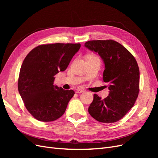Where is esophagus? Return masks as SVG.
Instances as JSON below:
<instances>
[{
  "mask_svg": "<svg viewBox=\"0 0 158 158\" xmlns=\"http://www.w3.org/2000/svg\"><path fill=\"white\" fill-rule=\"evenodd\" d=\"M85 92V90L84 89H76V93H77V94H81V93H82V92Z\"/></svg>",
  "mask_w": 158,
  "mask_h": 158,
  "instance_id": "34e87169",
  "label": "esophagus"
}]
</instances>
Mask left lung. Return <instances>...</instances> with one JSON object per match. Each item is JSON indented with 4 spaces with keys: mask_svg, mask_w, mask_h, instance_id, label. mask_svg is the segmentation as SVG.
Returning a JSON list of instances; mask_svg holds the SVG:
<instances>
[{
    "mask_svg": "<svg viewBox=\"0 0 158 158\" xmlns=\"http://www.w3.org/2000/svg\"><path fill=\"white\" fill-rule=\"evenodd\" d=\"M85 47L103 60V80L109 84V89L103 99L94 95L88 112L99 122L115 123L128 112L138 98L140 71L137 62L125 47L111 40L89 41Z\"/></svg>",
    "mask_w": 158,
    "mask_h": 158,
    "instance_id": "8db88e82",
    "label": "left lung"
}]
</instances>
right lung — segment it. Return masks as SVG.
<instances>
[{
    "instance_id": "obj_1",
    "label": "right lung",
    "mask_w": 158,
    "mask_h": 158,
    "mask_svg": "<svg viewBox=\"0 0 158 158\" xmlns=\"http://www.w3.org/2000/svg\"><path fill=\"white\" fill-rule=\"evenodd\" d=\"M80 46V44L41 45L23 60L18 91L26 108L37 120L53 121L64 113L74 92L53 85L55 76L66 69Z\"/></svg>"
}]
</instances>
